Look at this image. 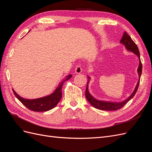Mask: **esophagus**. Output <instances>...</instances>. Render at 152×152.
Returning a JSON list of instances; mask_svg holds the SVG:
<instances>
[{
  "mask_svg": "<svg viewBox=\"0 0 152 152\" xmlns=\"http://www.w3.org/2000/svg\"><path fill=\"white\" fill-rule=\"evenodd\" d=\"M82 69L80 65H77L75 68V72L76 73H80L82 72Z\"/></svg>",
  "mask_w": 152,
  "mask_h": 152,
  "instance_id": "esophagus-1",
  "label": "esophagus"
}]
</instances>
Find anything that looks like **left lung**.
<instances>
[{
    "instance_id": "8db88e82",
    "label": "left lung",
    "mask_w": 152,
    "mask_h": 152,
    "mask_svg": "<svg viewBox=\"0 0 152 152\" xmlns=\"http://www.w3.org/2000/svg\"><path fill=\"white\" fill-rule=\"evenodd\" d=\"M121 42L125 45L126 49L128 50L132 51V53H134V54H136L137 55V56H138V58L140 59V65H139L138 68H137V72H138L140 79H139L138 82H137V84L135 87L134 91L132 93V94L125 101H124V102H119V103L103 102V101H99V100H97V99H94L89 93L88 82H87V84L86 89V97L87 101H88V102L91 104V105L93 106L94 108H97V109L102 110H107V111H113V110H117L118 109H121L129 102V101L133 98V96L135 95L137 89H138L140 81V77H141V75L142 73V63H141V59H140V54L138 48H137V45L134 43V41L132 40L131 37L127 34V32H124L123 37L121 40ZM88 78H89V77H88Z\"/></svg>"
}]
</instances>
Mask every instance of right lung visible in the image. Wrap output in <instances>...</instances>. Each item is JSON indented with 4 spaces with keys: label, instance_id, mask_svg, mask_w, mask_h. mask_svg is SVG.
<instances>
[{
    "label": "right lung",
    "instance_id": "right-lung-1",
    "mask_svg": "<svg viewBox=\"0 0 152 152\" xmlns=\"http://www.w3.org/2000/svg\"><path fill=\"white\" fill-rule=\"evenodd\" d=\"M72 75H68L66 79L59 84L58 87H57V89L54 91L53 94L43 98L34 99H26L20 97L13 89L12 91L16 97L20 101V102L29 110L34 112L48 111V110L54 108L59 102L62 96L61 89L63 83L68 79H70Z\"/></svg>",
    "mask_w": 152,
    "mask_h": 152
}]
</instances>
